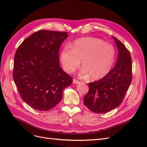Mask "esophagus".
<instances>
[{"label": "esophagus", "instance_id": "obj_1", "mask_svg": "<svg viewBox=\"0 0 147 147\" xmlns=\"http://www.w3.org/2000/svg\"><path fill=\"white\" fill-rule=\"evenodd\" d=\"M73 83H74V84H77V83H79V82L77 80H76V79H74V80H73Z\"/></svg>", "mask_w": 147, "mask_h": 147}]
</instances>
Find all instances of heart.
<instances>
[{"label": "heart", "mask_w": 147, "mask_h": 147, "mask_svg": "<svg viewBox=\"0 0 147 147\" xmlns=\"http://www.w3.org/2000/svg\"><path fill=\"white\" fill-rule=\"evenodd\" d=\"M116 51L111 44L95 37H84L75 40L71 47L66 46L61 53V61L66 72L78 67L82 61L80 75H90L97 80L106 76L115 63Z\"/></svg>", "instance_id": "heart-1"}]
</instances>
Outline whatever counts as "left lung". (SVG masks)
Wrapping results in <instances>:
<instances>
[{"instance_id":"8db88e82","label":"left lung","mask_w":147,"mask_h":147,"mask_svg":"<svg viewBox=\"0 0 147 147\" xmlns=\"http://www.w3.org/2000/svg\"><path fill=\"white\" fill-rule=\"evenodd\" d=\"M112 37L118 50L117 63L106 76L89 83L90 90L83 99L86 107L97 113H105L118 107L132 81L130 53L119 40Z\"/></svg>"}]
</instances>
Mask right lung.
Returning a JSON list of instances; mask_svg holds the SVG:
<instances>
[{
  "mask_svg": "<svg viewBox=\"0 0 147 147\" xmlns=\"http://www.w3.org/2000/svg\"><path fill=\"white\" fill-rule=\"evenodd\" d=\"M66 32L40 30L26 38L16 51L13 78L26 103L40 111L55 107L72 78L62 70L59 50Z\"/></svg>",
  "mask_w": 147,
  "mask_h": 147,
  "instance_id": "1",
  "label": "right lung"
}]
</instances>
